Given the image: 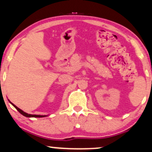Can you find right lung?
I'll list each match as a JSON object with an SVG mask.
<instances>
[{"label": "right lung", "instance_id": "obj_1", "mask_svg": "<svg viewBox=\"0 0 152 152\" xmlns=\"http://www.w3.org/2000/svg\"><path fill=\"white\" fill-rule=\"evenodd\" d=\"M10 103H11L12 105H13L14 107H15L16 109H17V110H18V112H19L20 113V114H22V115H23L25 116V117H27V118H44V117H46V116H47V115H31V114H28V113H25V112H24V111L22 110H20V108H18L17 106L15 105L13 103H11V102H10Z\"/></svg>", "mask_w": 152, "mask_h": 152}]
</instances>
